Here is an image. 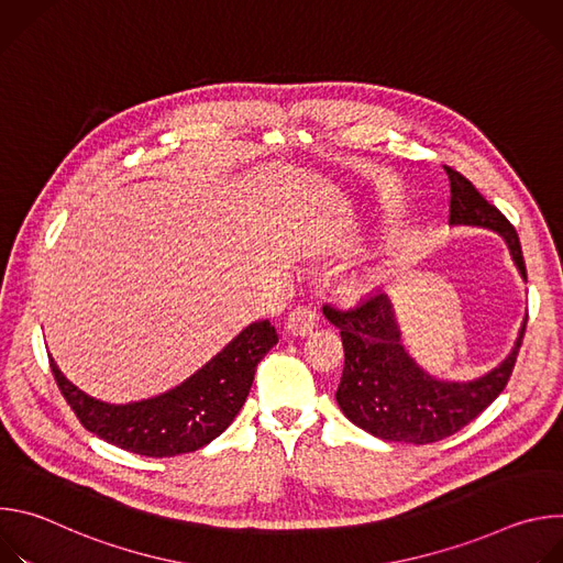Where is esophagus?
Masks as SVG:
<instances>
[{
  "label": "esophagus",
  "instance_id": "34e87169",
  "mask_svg": "<svg viewBox=\"0 0 563 563\" xmlns=\"http://www.w3.org/2000/svg\"><path fill=\"white\" fill-rule=\"evenodd\" d=\"M285 325H287V332H291L294 336H307L318 328V313L307 305H298L287 316Z\"/></svg>",
  "mask_w": 563,
  "mask_h": 563
}]
</instances>
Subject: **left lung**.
Returning <instances> with one entry per match:
<instances>
[{
    "mask_svg": "<svg viewBox=\"0 0 563 563\" xmlns=\"http://www.w3.org/2000/svg\"><path fill=\"white\" fill-rule=\"evenodd\" d=\"M445 174L450 178V224L486 227L504 235L526 278L519 235L508 218L465 176L452 167H445ZM323 313L341 330L345 350L343 376L336 389L343 415L383 441L417 445L452 437L493 404L512 376L526 334L523 323L510 356L486 376L470 383H450L432 378L408 356L400 345L391 302L383 291L350 309L325 302Z\"/></svg>",
    "mask_w": 563,
    "mask_h": 563,
    "instance_id": "left-lung-1",
    "label": "left lung"
}]
</instances>
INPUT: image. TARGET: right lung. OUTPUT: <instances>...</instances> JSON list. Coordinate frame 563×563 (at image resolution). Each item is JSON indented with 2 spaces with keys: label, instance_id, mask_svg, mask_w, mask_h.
Segmentation results:
<instances>
[{
  "label": "right lung",
  "instance_id": "obj_1",
  "mask_svg": "<svg viewBox=\"0 0 563 563\" xmlns=\"http://www.w3.org/2000/svg\"><path fill=\"white\" fill-rule=\"evenodd\" d=\"M278 343L269 320L240 332L218 356L176 389L140 404L109 406L79 391L48 356L55 383L89 432L142 456L196 452L220 437L243 408L263 356Z\"/></svg>",
  "mask_w": 563,
  "mask_h": 563
}]
</instances>
